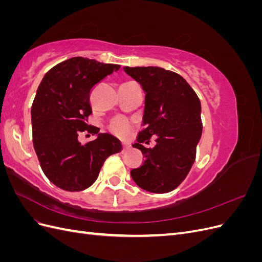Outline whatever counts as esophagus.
I'll return each mask as SVG.
<instances>
[{"label": "esophagus", "instance_id": "1", "mask_svg": "<svg viewBox=\"0 0 262 262\" xmlns=\"http://www.w3.org/2000/svg\"><path fill=\"white\" fill-rule=\"evenodd\" d=\"M128 148H129V145L123 143V145H122V149H123V150H125V149H128Z\"/></svg>", "mask_w": 262, "mask_h": 262}]
</instances>
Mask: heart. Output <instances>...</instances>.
Listing matches in <instances>:
<instances>
[{
    "label": "heart",
    "mask_w": 262,
    "mask_h": 262,
    "mask_svg": "<svg viewBox=\"0 0 262 262\" xmlns=\"http://www.w3.org/2000/svg\"><path fill=\"white\" fill-rule=\"evenodd\" d=\"M110 130L119 137H125L131 131V123L124 118H117L110 124Z\"/></svg>",
    "instance_id": "obj_1"
}]
</instances>
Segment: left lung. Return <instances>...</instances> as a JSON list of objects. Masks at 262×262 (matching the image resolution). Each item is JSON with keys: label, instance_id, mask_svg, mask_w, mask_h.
Wrapping results in <instances>:
<instances>
[{"label": "left lung", "instance_id": "1", "mask_svg": "<svg viewBox=\"0 0 262 262\" xmlns=\"http://www.w3.org/2000/svg\"><path fill=\"white\" fill-rule=\"evenodd\" d=\"M145 93L143 131L133 147L145 161L131 170L136 184L149 192L166 193L177 188L191 169L202 134L201 102L184 77L160 67L123 68ZM156 138L152 149L143 143Z\"/></svg>", "mask_w": 262, "mask_h": 262}]
</instances>
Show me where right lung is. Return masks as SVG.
Listing matches in <instances>:
<instances>
[{
	"instance_id": "right-lung-1",
	"label": "right lung",
	"mask_w": 262,
	"mask_h": 262,
	"mask_svg": "<svg viewBox=\"0 0 262 262\" xmlns=\"http://www.w3.org/2000/svg\"><path fill=\"white\" fill-rule=\"evenodd\" d=\"M120 66L83 57L53 67L39 85L31 107L33 142L40 166L52 184L67 191H81L96 181L110 155L122 149L121 142L87 124L92 114L90 92ZM81 132L97 134L82 145Z\"/></svg>"
}]
</instances>
